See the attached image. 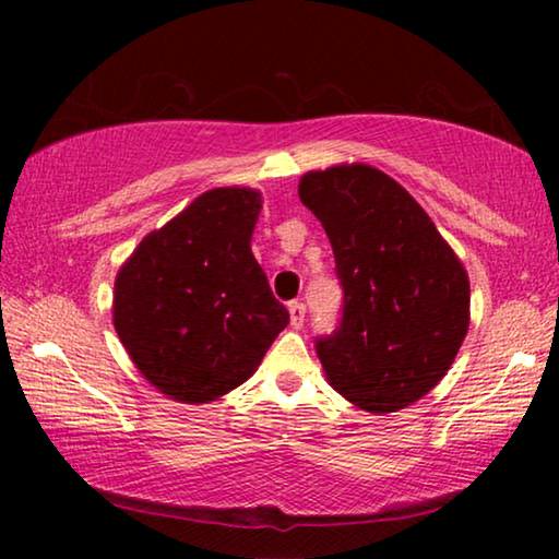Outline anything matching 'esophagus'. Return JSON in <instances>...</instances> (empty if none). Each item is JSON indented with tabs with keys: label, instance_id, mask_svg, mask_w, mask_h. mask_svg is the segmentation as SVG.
Instances as JSON below:
<instances>
[{
	"label": "esophagus",
	"instance_id": "34e87169",
	"mask_svg": "<svg viewBox=\"0 0 559 559\" xmlns=\"http://www.w3.org/2000/svg\"><path fill=\"white\" fill-rule=\"evenodd\" d=\"M288 313H290V325L296 330L302 328V323H306V302L293 300L288 306Z\"/></svg>",
	"mask_w": 559,
	"mask_h": 559
}]
</instances>
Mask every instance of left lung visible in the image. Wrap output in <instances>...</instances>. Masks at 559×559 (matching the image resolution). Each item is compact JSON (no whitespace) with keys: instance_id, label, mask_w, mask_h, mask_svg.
<instances>
[{"instance_id":"obj_1","label":"left lung","mask_w":559,"mask_h":559,"mask_svg":"<svg viewBox=\"0 0 559 559\" xmlns=\"http://www.w3.org/2000/svg\"><path fill=\"white\" fill-rule=\"evenodd\" d=\"M300 202L335 253L343 313L316 337L328 382L372 414L400 412L441 382L468 330V276L429 214L367 165L308 173Z\"/></svg>"}]
</instances>
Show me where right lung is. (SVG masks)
I'll return each instance as SVG.
<instances>
[{
  "label": "right lung",
  "mask_w": 559,
  "mask_h": 559,
  "mask_svg": "<svg viewBox=\"0 0 559 559\" xmlns=\"http://www.w3.org/2000/svg\"><path fill=\"white\" fill-rule=\"evenodd\" d=\"M261 194L210 189L145 236L116 278L112 323L150 384L204 404L249 380L288 310L251 253Z\"/></svg>",
  "instance_id": "right-lung-1"
}]
</instances>
